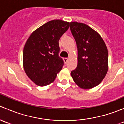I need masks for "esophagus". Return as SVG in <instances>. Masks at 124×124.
Masks as SVG:
<instances>
[{
	"label": "esophagus",
	"instance_id": "obj_1",
	"mask_svg": "<svg viewBox=\"0 0 124 124\" xmlns=\"http://www.w3.org/2000/svg\"><path fill=\"white\" fill-rule=\"evenodd\" d=\"M63 59H64V61L66 62H67V60H68V58H64Z\"/></svg>",
	"mask_w": 124,
	"mask_h": 124
}]
</instances>
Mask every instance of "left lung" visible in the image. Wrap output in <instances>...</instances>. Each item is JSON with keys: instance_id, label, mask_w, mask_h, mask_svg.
<instances>
[{"instance_id": "left-lung-1", "label": "left lung", "mask_w": 124, "mask_h": 124, "mask_svg": "<svg viewBox=\"0 0 124 124\" xmlns=\"http://www.w3.org/2000/svg\"><path fill=\"white\" fill-rule=\"evenodd\" d=\"M71 32L78 48V66L71 71L74 82L82 89L97 86L108 70V52L100 35L88 25L71 22Z\"/></svg>"}]
</instances>
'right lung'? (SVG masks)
Returning a JSON list of instances; mask_svg holds the SVG:
<instances>
[{"label": "right lung", "mask_w": 124, "mask_h": 124, "mask_svg": "<svg viewBox=\"0 0 124 124\" xmlns=\"http://www.w3.org/2000/svg\"><path fill=\"white\" fill-rule=\"evenodd\" d=\"M69 27V22L52 20L37 29L27 40L23 67L28 77L38 86L53 82L62 70L64 61L58 55V41Z\"/></svg>", "instance_id": "add662e5"}]
</instances>
